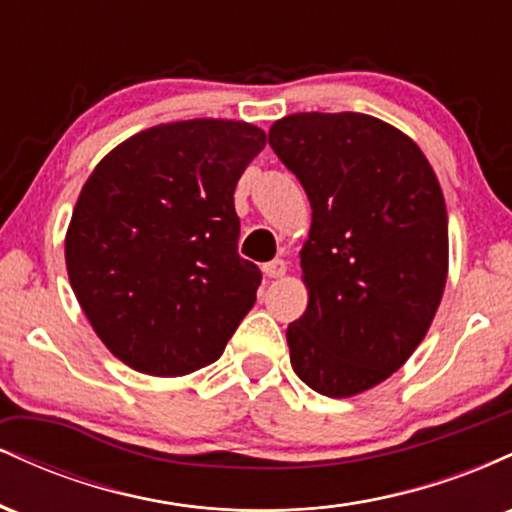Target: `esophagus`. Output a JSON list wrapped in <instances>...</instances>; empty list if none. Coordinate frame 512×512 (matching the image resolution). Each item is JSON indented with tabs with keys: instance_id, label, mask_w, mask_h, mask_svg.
<instances>
[{
	"instance_id": "34e87169",
	"label": "esophagus",
	"mask_w": 512,
	"mask_h": 512,
	"mask_svg": "<svg viewBox=\"0 0 512 512\" xmlns=\"http://www.w3.org/2000/svg\"><path fill=\"white\" fill-rule=\"evenodd\" d=\"M262 272H264V276H269V279H279V276L286 274V262L284 260H272V262L262 264Z\"/></svg>"
}]
</instances>
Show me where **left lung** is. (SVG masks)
<instances>
[{
  "label": "left lung",
  "instance_id": "obj_1",
  "mask_svg": "<svg viewBox=\"0 0 512 512\" xmlns=\"http://www.w3.org/2000/svg\"><path fill=\"white\" fill-rule=\"evenodd\" d=\"M269 146L313 207L301 250L308 308L291 322V366L327 397L390 378L426 337L448 279V211L407 134L361 113L276 120Z\"/></svg>",
  "mask_w": 512,
  "mask_h": 512
}]
</instances>
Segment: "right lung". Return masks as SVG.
I'll list each match as a JSON object with an SVG mask.
<instances>
[{"label":"right lung","mask_w":512,"mask_h":512,"mask_svg":"<svg viewBox=\"0 0 512 512\" xmlns=\"http://www.w3.org/2000/svg\"><path fill=\"white\" fill-rule=\"evenodd\" d=\"M260 127L185 120L134 134L86 180L64 240L69 284L129 368L187 375L223 354L262 272L238 255L233 192Z\"/></svg>","instance_id":"1"}]
</instances>
